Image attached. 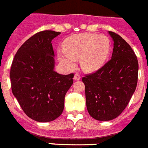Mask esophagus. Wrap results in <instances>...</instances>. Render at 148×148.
Returning <instances> with one entry per match:
<instances>
[{
    "label": "esophagus",
    "instance_id": "34e87169",
    "mask_svg": "<svg viewBox=\"0 0 148 148\" xmlns=\"http://www.w3.org/2000/svg\"><path fill=\"white\" fill-rule=\"evenodd\" d=\"M81 79V75H79V73H75L74 75V79L75 80H79Z\"/></svg>",
    "mask_w": 148,
    "mask_h": 148
}]
</instances>
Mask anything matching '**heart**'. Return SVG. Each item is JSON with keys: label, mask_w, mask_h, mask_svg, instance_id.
I'll use <instances>...</instances> for the list:
<instances>
[{"label": "heart", "mask_w": 148, "mask_h": 148, "mask_svg": "<svg viewBox=\"0 0 148 148\" xmlns=\"http://www.w3.org/2000/svg\"><path fill=\"white\" fill-rule=\"evenodd\" d=\"M110 51V41L103 35L81 34L65 40L63 49L58 50L59 60L68 69H74L76 59L86 72H94L103 66Z\"/></svg>", "instance_id": "obj_1"}]
</instances>
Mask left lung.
I'll return each mask as SVG.
<instances>
[{
    "mask_svg": "<svg viewBox=\"0 0 148 148\" xmlns=\"http://www.w3.org/2000/svg\"><path fill=\"white\" fill-rule=\"evenodd\" d=\"M114 41L112 59L95 73L82 78L88 113L98 121H110L125 110L137 87L138 62L124 39L108 31Z\"/></svg>",
    "mask_w": 148,
    "mask_h": 148,
    "instance_id": "1",
    "label": "left lung"
}]
</instances>
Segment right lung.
<instances>
[{
	"label": "right lung",
	"instance_id": "add662e5",
	"mask_svg": "<svg viewBox=\"0 0 148 148\" xmlns=\"http://www.w3.org/2000/svg\"><path fill=\"white\" fill-rule=\"evenodd\" d=\"M60 32L34 34L16 52L11 65L12 92L27 116L39 122L52 121L64 108L65 95L73 83V73L54 70L52 40Z\"/></svg>",
	"mask_w": 148,
	"mask_h": 148
}]
</instances>
